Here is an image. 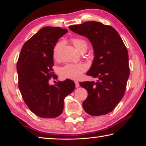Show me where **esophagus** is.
<instances>
[{
    "label": "esophagus",
    "instance_id": "34e87169",
    "mask_svg": "<svg viewBox=\"0 0 146 146\" xmlns=\"http://www.w3.org/2000/svg\"><path fill=\"white\" fill-rule=\"evenodd\" d=\"M75 86L76 87H78L79 86H80V84H79L78 82V81H75Z\"/></svg>",
    "mask_w": 146,
    "mask_h": 146
}]
</instances>
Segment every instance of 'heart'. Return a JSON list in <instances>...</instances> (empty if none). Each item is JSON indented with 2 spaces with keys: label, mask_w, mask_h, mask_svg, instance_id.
Returning a JSON list of instances; mask_svg holds the SVG:
<instances>
[{
  "label": "heart",
  "mask_w": 146,
  "mask_h": 146,
  "mask_svg": "<svg viewBox=\"0 0 146 146\" xmlns=\"http://www.w3.org/2000/svg\"><path fill=\"white\" fill-rule=\"evenodd\" d=\"M71 43L76 48V49L79 52L87 48V43L86 40L80 38H74L71 39ZM63 44V42L61 41H57L54 46L53 49V57L55 60L59 59L60 49ZM86 66L78 63V64H67L60 69V75L63 78L76 79L79 78L82 74L86 70Z\"/></svg>",
  "instance_id": "1"
}]
</instances>
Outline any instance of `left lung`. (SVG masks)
Returning a JSON list of instances; mask_svg holds the SVG:
<instances>
[{"label": "left lung", "mask_w": 146, "mask_h": 146, "mask_svg": "<svg viewBox=\"0 0 146 146\" xmlns=\"http://www.w3.org/2000/svg\"><path fill=\"white\" fill-rule=\"evenodd\" d=\"M69 28L88 38L93 46V62L87 75L98 80L80 83L88 93L82 103L84 109L91 115L107 114L125 92L129 76L128 50L117 32L110 25L90 21Z\"/></svg>", "instance_id": "left-lung-1"}]
</instances>
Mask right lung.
<instances>
[{"label": "right lung", "mask_w": 146, "mask_h": 146, "mask_svg": "<svg viewBox=\"0 0 146 146\" xmlns=\"http://www.w3.org/2000/svg\"><path fill=\"white\" fill-rule=\"evenodd\" d=\"M68 31L60 27L41 29L25 42L18 57L17 70L21 94L31 111L42 118L61 114L64 98L75 88L70 79L54 85L48 82L54 78V46Z\"/></svg>", "instance_id": "right-lung-1"}]
</instances>
